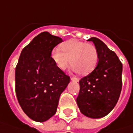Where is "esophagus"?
Masks as SVG:
<instances>
[{"instance_id": "1", "label": "esophagus", "mask_w": 133, "mask_h": 133, "mask_svg": "<svg viewBox=\"0 0 133 133\" xmlns=\"http://www.w3.org/2000/svg\"><path fill=\"white\" fill-rule=\"evenodd\" d=\"M71 80H72V81H76V82H78V81H79V78H75V77H71Z\"/></svg>"}]
</instances>
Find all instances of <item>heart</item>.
<instances>
[{"instance_id": "heart-1", "label": "heart", "mask_w": 133, "mask_h": 133, "mask_svg": "<svg viewBox=\"0 0 133 133\" xmlns=\"http://www.w3.org/2000/svg\"><path fill=\"white\" fill-rule=\"evenodd\" d=\"M51 58L61 70L66 69L69 62L72 69L81 75L92 72L99 61V52L94 44L78 40H69L51 52Z\"/></svg>"}]
</instances>
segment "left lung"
I'll return each mask as SVG.
<instances>
[{
	"label": "left lung",
	"instance_id": "8db88e82",
	"mask_svg": "<svg viewBox=\"0 0 133 133\" xmlns=\"http://www.w3.org/2000/svg\"><path fill=\"white\" fill-rule=\"evenodd\" d=\"M92 41L99 52L97 66L79 81L77 104L82 114L99 118L109 114L117 104L122 88V63L117 55L97 38Z\"/></svg>",
	"mask_w": 133,
	"mask_h": 133
}]
</instances>
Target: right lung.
<instances>
[{"label": "right lung", "instance_id": "1", "mask_svg": "<svg viewBox=\"0 0 133 133\" xmlns=\"http://www.w3.org/2000/svg\"><path fill=\"white\" fill-rule=\"evenodd\" d=\"M63 41L44 32L23 49L15 68V92L25 114L38 122L48 120L57 110L60 95L69 75L51 58L53 48Z\"/></svg>", "mask_w": 133, "mask_h": 133}]
</instances>
